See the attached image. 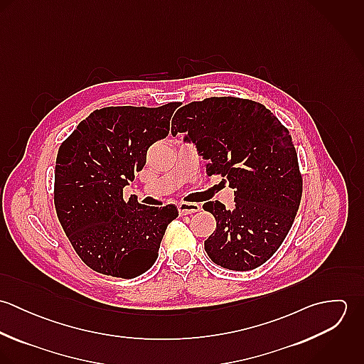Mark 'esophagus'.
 <instances>
[{"label":"esophagus","mask_w":364,"mask_h":364,"mask_svg":"<svg viewBox=\"0 0 364 364\" xmlns=\"http://www.w3.org/2000/svg\"><path fill=\"white\" fill-rule=\"evenodd\" d=\"M199 210H200V205H198V203H186V202H183V203L178 205V211H179L181 215L192 214V213H196Z\"/></svg>","instance_id":"obj_1"}]
</instances>
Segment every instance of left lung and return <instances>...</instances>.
Masks as SVG:
<instances>
[{"mask_svg": "<svg viewBox=\"0 0 364 364\" xmlns=\"http://www.w3.org/2000/svg\"><path fill=\"white\" fill-rule=\"evenodd\" d=\"M171 133H188L206 162L234 189V208L218 200L203 208L217 221L205 250L215 264L252 270L289 234L303 195V176L289 130L263 105L211 97L176 110Z\"/></svg>", "mask_w": 364, "mask_h": 364, "instance_id": "obj_1", "label": "left lung"}]
</instances>
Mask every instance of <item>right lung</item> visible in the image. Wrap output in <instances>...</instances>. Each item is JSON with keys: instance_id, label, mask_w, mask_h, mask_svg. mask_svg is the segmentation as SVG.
Returning <instances> with one entry per match:
<instances>
[{"instance_id": "right-lung-1", "label": "right lung", "mask_w": 364, "mask_h": 364, "mask_svg": "<svg viewBox=\"0 0 364 364\" xmlns=\"http://www.w3.org/2000/svg\"><path fill=\"white\" fill-rule=\"evenodd\" d=\"M178 106L97 109L58 149L55 213L77 255L98 273L133 279L147 272L168 224L178 217L173 205L149 208L123 199L150 146L168 136Z\"/></svg>"}]
</instances>
